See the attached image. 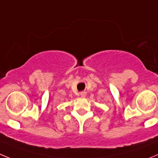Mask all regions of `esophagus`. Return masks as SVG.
Instances as JSON below:
<instances>
[{
  "label": "esophagus",
  "instance_id": "esophagus-1",
  "mask_svg": "<svg viewBox=\"0 0 158 158\" xmlns=\"http://www.w3.org/2000/svg\"><path fill=\"white\" fill-rule=\"evenodd\" d=\"M86 93L84 91H82L80 93V96L82 97V98H85V97H86Z\"/></svg>",
  "mask_w": 158,
  "mask_h": 158
}]
</instances>
